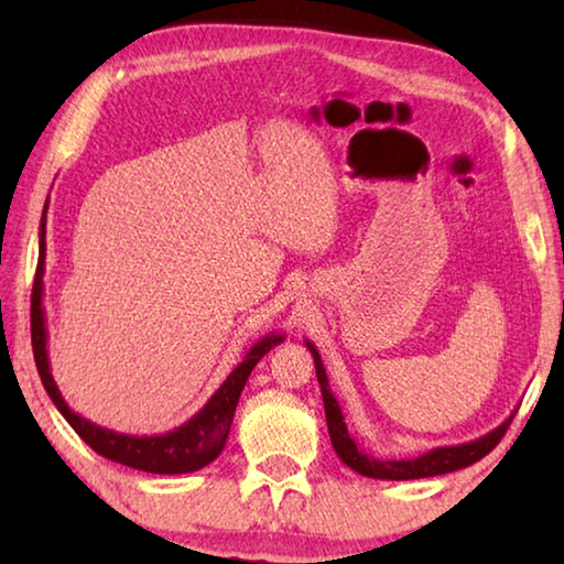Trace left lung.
Wrapping results in <instances>:
<instances>
[{
    "instance_id": "obj_1",
    "label": "left lung",
    "mask_w": 564,
    "mask_h": 564,
    "mask_svg": "<svg viewBox=\"0 0 564 564\" xmlns=\"http://www.w3.org/2000/svg\"><path fill=\"white\" fill-rule=\"evenodd\" d=\"M305 346L311 348L313 362H316V376L321 383V395H323V408H326V423L330 433L333 451L346 463L350 470H356L366 477H378V480H417V477H433V475H445L453 470H463V467L482 460L495 445L502 441V435L508 433L512 423V415L505 420L502 425L495 427L492 433L477 437V441L463 443V445H451V447H433L425 455L410 457V460H376V457L366 455L358 451L356 441H352L346 423H343V413L338 408V400L333 398L326 378V368H323L318 350L313 348V343L305 340Z\"/></svg>"
}]
</instances>
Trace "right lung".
Here are the masks:
<instances>
[{"label": "right lung", "mask_w": 564, "mask_h": 564, "mask_svg": "<svg viewBox=\"0 0 564 564\" xmlns=\"http://www.w3.org/2000/svg\"><path fill=\"white\" fill-rule=\"evenodd\" d=\"M50 206V202H46ZM46 206L40 226V263H36L34 275V289H32V348L40 378L46 388V393L54 400V405L59 408V413L69 420V425L76 431V435L87 443L94 453L109 457L113 463L129 465L133 470L156 473V475H181V473H194L202 470L204 465L216 460L221 455L228 431H231L234 413L241 398V390L246 386L248 376L256 368L265 352H269L275 343H281L283 336H265L256 346L246 352V358L234 368V373L224 380V386L216 390L212 400L198 410V413L184 423L176 431L166 435H151V437H137V435H123L107 431L89 423L87 417L64 403V398L56 388L50 358H46V326H44V308H42V293H44V256H46Z\"/></svg>", "instance_id": "add662e5"}]
</instances>
